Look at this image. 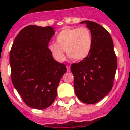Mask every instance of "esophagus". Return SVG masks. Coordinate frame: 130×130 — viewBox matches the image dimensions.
<instances>
[{
    "label": "esophagus",
    "mask_w": 130,
    "mask_h": 130,
    "mask_svg": "<svg viewBox=\"0 0 130 130\" xmlns=\"http://www.w3.org/2000/svg\"><path fill=\"white\" fill-rule=\"evenodd\" d=\"M70 70H71L70 66H69V65H67V72H69V71H70Z\"/></svg>",
    "instance_id": "esophagus-1"
}]
</instances>
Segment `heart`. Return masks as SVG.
Listing matches in <instances>:
<instances>
[{
  "label": "heart",
  "instance_id": "heart-1",
  "mask_svg": "<svg viewBox=\"0 0 130 130\" xmlns=\"http://www.w3.org/2000/svg\"><path fill=\"white\" fill-rule=\"evenodd\" d=\"M92 46V34L88 27H72L61 30L56 37V43L50 44L48 49L58 61L65 60V51L71 60L79 61L88 56Z\"/></svg>",
  "mask_w": 130,
  "mask_h": 130
}]
</instances>
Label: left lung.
I'll return each instance as SVG.
<instances>
[{"mask_svg":"<svg viewBox=\"0 0 130 130\" xmlns=\"http://www.w3.org/2000/svg\"><path fill=\"white\" fill-rule=\"evenodd\" d=\"M90 30L92 46L88 56L73 63L74 90L77 98L86 104H94L111 90L117 62L111 34L99 23L83 21Z\"/></svg>","mask_w":130,"mask_h":130,"instance_id":"1","label":"left lung"}]
</instances>
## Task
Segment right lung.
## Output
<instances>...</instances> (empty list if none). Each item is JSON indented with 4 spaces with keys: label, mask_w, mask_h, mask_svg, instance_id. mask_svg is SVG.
<instances>
[{
    "label": "right lung",
    "mask_w": 130,
    "mask_h": 130,
    "mask_svg": "<svg viewBox=\"0 0 130 130\" xmlns=\"http://www.w3.org/2000/svg\"><path fill=\"white\" fill-rule=\"evenodd\" d=\"M55 34L50 26L28 25L19 31L10 51L14 87L29 107L44 109L55 101L66 65L53 59L48 49Z\"/></svg>",
    "instance_id": "1"
}]
</instances>
